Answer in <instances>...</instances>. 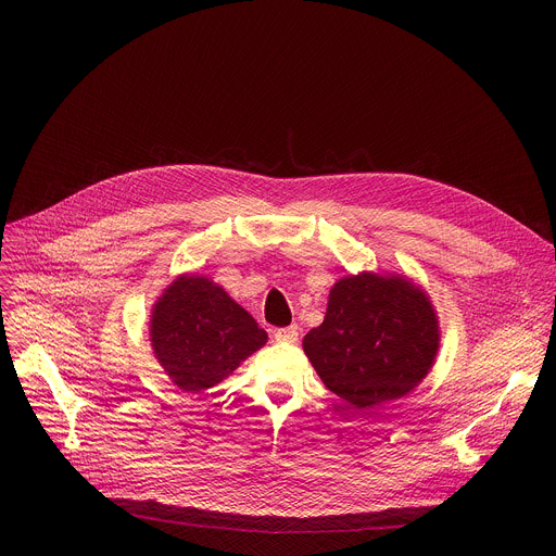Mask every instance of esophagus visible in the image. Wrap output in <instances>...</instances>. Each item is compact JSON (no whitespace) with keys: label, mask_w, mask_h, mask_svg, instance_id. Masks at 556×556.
I'll return each instance as SVG.
<instances>
[{"label":"esophagus","mask_w":556,"mask_h":556,"mask_svg":"<svg viewBox=\"0 0 556 556\" xmlns=\"http://www.w3.org/2000/svg\"><path fill=\"white\" fill-rule=\"evenodd\" d=\"M275 339L279 343H296L299 341V328L296 326H288V328H279L275 332Z\"/></svg>","instance_id":"esophagus-1"}]
</instances>
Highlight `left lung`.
<instances>
[{
    "instance_id": "8db88e82",
    "label": "left lung",
    "mask_w": 556,
    "mask_h": 556,
    "mask_svg": "<svg viewBox=\"0 0 556 556\" xmlns=\"http://www.w3.org/2000/svg\"><path fill=\"white\" fill-rule=\"evenodd\" d=\"M438 350L440 321L429 294L395 273L339 279L324 324L303 337L324 384L361 412L405 399L427 378Z\"/></svg>"
}]
</instances>
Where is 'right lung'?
Instances as JSON below:
<instances>
[{
	"instance_id": "1",
	"label": "right lung",
	"mask_w": 556,
	"mask_h": 556,
	"mask_svg": "<svg viewBox=\"0 0 556 556\" xmlns=\"http://www.w3.org/2000/svg\"><path fill=\"white\" fill-rule=\"evenodd\" d=\"M149 341L172 382L200 393L264 348L268 334L222 286L185 273L153 303Z\"/></svg>"
}]
</instances>
